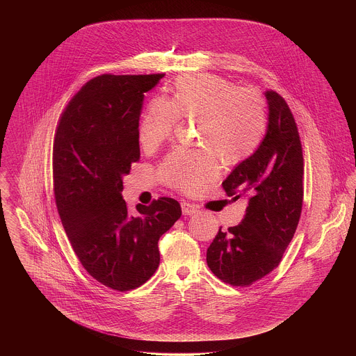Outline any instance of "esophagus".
Wrapping results in <instances>:
<instances>
[{
    "label": "esophagus",
    "mask_w": 356,
    "mask_h": 356,
    "mask_svg": "<svg viewBox=\"0 0 356 356\" xmlns=\"http://www.w3.org/2000/svg\"><path fill=\"white\" fill-rule=\"evenodd\" d=\"M181 207H182V213L184 215H193L199 211L195 204L186 203V202L181 204Z\"/></svg>",
    "instance_id": "esophagus-1"
}]
</instances>
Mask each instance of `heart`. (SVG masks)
<instances>
[{"label": "heart", "instance_id": "1", "mask_svg": "<svg viewBox=\"0 0 356 356\" xmlns=\"http://www.w3.org/2000/svg\"><path fill=\"white\" fill-rule=\"evenodd\" d=\"M177 119L197 123L202 149H175L159 165L160 178L184 193H196L216 179L218 157L226 165L248 160L260 147L267 129V109L254 90L218 75H185L175 81L171 97L148 104L138 124L145 151L167 141Z\"/></svg>", "mask_w": 356, "mask_h": 356}]
</instances>
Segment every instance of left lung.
Returning <instances> with one entry per match:
<instances>
[{"label": "left lung", "instance_id": "1", "mask_svg": "<svg viewBox=\"0 0 356 356\" xmlns=\"http://www.w3.org/2000/svg\"><path fill=\"white\" fill-rule=\"evenodd\" d=\"M267 133L257 151L223 181L229 197L247 199L244 219L219 227L207 250V264L223 282L250 286L271 273L293 238L303 207L305 159L293 113L274 90Z\"/></svg>", "mask_w": 356, "mask_h": 356}]
</instances>
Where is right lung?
<instances>
[{"instance_id": "right-lung-1", "label": "right lung", "mask_w": 356, "mask_h": 356, "mask_svg": "<svg viewBox=\"0 0 356 356\" xmlns=\"http://www.w3.org/2000/svg\"><path fill=\"white\" fill-rule=\"evenodd\" d=\"M164 74H102L82 86L63 111L53 143L57 211L85 270L102 285L126 292L159 267V238L181 218V205L159 197L130 215L123 177L140 160L138 124L144 93Z\"/></svg>"}]
</instances>
